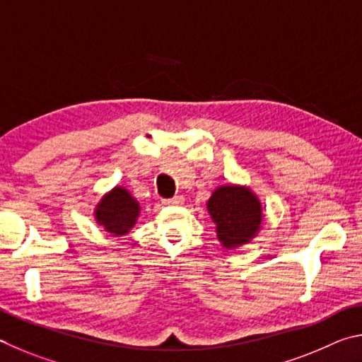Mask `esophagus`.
I'll list each match as a JSON object with an SVG mask.
<instances>
[{
    "label": "esophagus",
    "mask_w": 362,
    "mask_h": 362,
    "mask_svg": "<svg viewBox=\"0 0 362 362\" xmlns=\"http://www.w3.org/2000/svg\"><path fill=\"white\" fill-rule=\"evenodd\" d=\"M163 204L165 205H171V206H180V205L185 204V197H182V195H175L173 199L163 200Z\"/></svg>",
    "instance_id": "esophagus-1"
}]
</instances>
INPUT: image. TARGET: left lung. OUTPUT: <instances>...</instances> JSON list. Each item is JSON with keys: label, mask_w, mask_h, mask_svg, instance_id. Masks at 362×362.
Instances as JSON below:
<instances>
[{"label": "left lung", "mask_w": 362, "mask_h": 362, "mask_svg": "<svg viewBox=\"0 0 362 362\" xmlns=\"http://www.w3.org/2000/svg\"><path fill=\"white\" fill-rule=\"evenodd\" d=\"M206 206L224 248L248 243L261 229V202L248 187L221 186L213 192Z\"/></svg>", "instance_id": "8db88e82"}]
</instances>
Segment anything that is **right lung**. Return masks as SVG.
I'll return each instance as SVG.
<instances>
[{
    "mask_svg": "<svg viewBox=\"0 0 362 362\" xmlns=\"http://www.w3.org/2000/svg\"><path fill=\"white\" fill-rule=\"evenodd\" d=\"M139 213L138 202L124 187H114L101 199L95 210V219L114 237L125 235L136 223Z\"/></svg>",
    "mask_w": 362,
    "mask_h": 362,
    "instance_id": "add662e5",
    "label": "right lung"
}]
</instances>
